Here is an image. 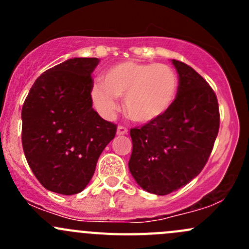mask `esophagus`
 <instances>
[{"instance_id":"esophagus-1","label":"esophagus","mask_w":249,"mask_h":249,"mask_svg":"<svg viewBox=\"0 0 249 249\" xmlns=\"http://www.w3.org/2000/svg\"><path fill=\"white\" fill-rule=\"evenodd\" d=\"M117 134L119 135V136H122V135H126L127 134V127L123 126V125H119L117 129Z\"/></svg>"}]
</instances>
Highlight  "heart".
<instances>
[{
  "mask_svg": "<svg viewBox=\"0 0 249 249\" xmlns=\"http://www.w3.org/2000/svg\"><path fill=\"white\" fill-rule=\"evenodd\" d=\"M179 80L169 65L125 61L110 66L95 85L91 97L96 108L112 117L114 97H124V109L132 122L148 124L160 119L175 102Z\"/></svg>",
  "mask_w": 249,
  "mask_h": 249,
  "instance_id": "obj_1",
  "label": "heart"
}]
</instances>
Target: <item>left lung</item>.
<instances>
[{
	"instance_id": "left-lung-1",
	"label": "left lung",
	"mask_w": 249,
	"mask_h": 249,
	"mask_svg": "<svg viewBox=\"0 0 249 249\" xmlns=\"http://www.w3.org/2000/svg\"><path fill=\"white\" fill-rule=\"evenodd\" d=\"M177 96L160 119L130 130L129 170L142 189L167 195L205 167L219 131V107L207 82L187 64L172 60Z\"/></svg>"
}]
</instances>
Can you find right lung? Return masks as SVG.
<instances>
[{
	"mask_svg": "<svg viewBox=\"0 0 249 249\" xmlns=\"http://www.w3.org/2000/svg\"><path fill=\"white\" fill-rule=\"evenodd\" d=\"M97 57H73L47 70L22 105L21 142L30 169L50 192L73 195L91 179L117 125L92 108Z\"/></svg>",
	"mask_w": 249,
	"mask_h": 249,
	"instance_id": "add662e5",
	"label": "right lung"
}]
</instances>
